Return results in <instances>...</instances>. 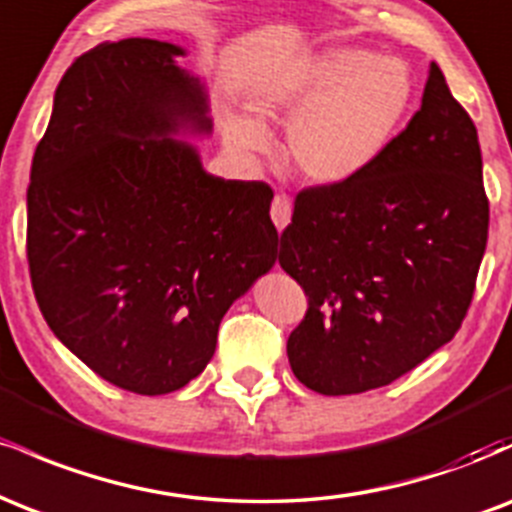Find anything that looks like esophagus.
I'll list each match as a JSON object with an SVG mask.
<instances>
[{
	"mask_svg": "<svg viewBox=\"0 0 512 512\" xmlns=\"http://www.w3.org/2000/svg\"><path fill=\"white\" fill-rule=\"evenodd\" d=\"M269 214H272L274 226L279 228V231H284V228L289 226V221H291V197L289 195H276L272 199V209H269Z\"/></svg>",
	"mask_w": 512,
	"mask_h": 512,
	"instance_id": "obj_1",
	"label": "esophagus"
}]
</instances>
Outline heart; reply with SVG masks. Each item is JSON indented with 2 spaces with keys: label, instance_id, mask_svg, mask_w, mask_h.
Returning a JSON list of instances; mask_svg holds the SVG:
<instances>
[{
  "label": "heart",
  "instance_id": "b5f03b06",
  "mask_svg": "<svg viewBox=\"0 0 512 512\" xmlns=\"http://www.w3.org/2000/svg\"><path fill=\"white\" fill-rule=\"evenodd\" d=\"M414 93L409 67L366 50H330L281 69L252 91L255 120L231 117L228 142L243 154L269 146V122H289L286 156L317 185L354 180L385 154Z\"/></svg>",
  "mask_w": 512,
  "mask_h": 512
}]
</instances>
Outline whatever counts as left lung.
<instances>
[{"mask_svg": "<svg viewBox=\"0 0 512 512\" xmlns=\"http://www.w3.org/2000/svg\"><path fill=\"white\" fill-rule=\"evenodd\" d=\"M489 238L477 127L431 64L421 108L354 180L303 187L279 264L308 310L293 375L320 395L395 383L460 330Z\"/></svg>", "mask_w": 512, "mask_h": 512, "instance_id": "obj_1", "label": "left lung"}]
</instances>
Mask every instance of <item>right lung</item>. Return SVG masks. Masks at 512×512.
I'll return each mask as SVG.
<instances>
[{"label": "right lung", "instance_id": "right-lung-1", "mask_svg": "<svg viewBox=\"0 0 512 512\" xmlns=\"http://www.w3.org/2000/svg\"><path fill=\"white\" fill-rule=\"evenodd\" d=\"M182 48L151 38L76 57L55 91L28 185L26 257L40 313L93 373L166 395L202 373L221 317L276 262L272 187L204 173L156 139L209 132Z\"/></svg>", "mask_w": 512, "mask_h": 512}]
</instances>
